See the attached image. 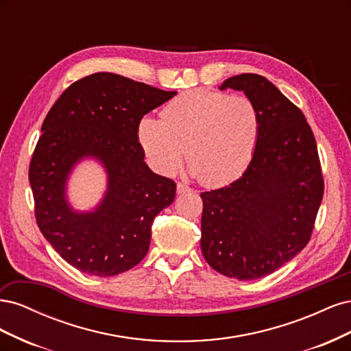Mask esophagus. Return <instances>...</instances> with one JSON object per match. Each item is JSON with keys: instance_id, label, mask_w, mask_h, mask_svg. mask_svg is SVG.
Listing matches in <instances>:
<instances>
[{"instance_id": "1", "label": "esophagus", "mask_w": 351, "mask_h": 351, "mask_svg": "<svg viewBox=\"0 0 351 351\" xmlns=\"http://www.w3.org/2000/svg\"><path fill=\"white\" fill-rule=\"evenodd\" d=\"M187 192H192V189H190V187L186 186V184H183V183H178V184H177V193H178V195H184V193H187Z\"/></svg>"}]
</instances>
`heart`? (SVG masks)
I'll use <instances>...</instances> for the list:
<instances>
[{
  "instance_id": "obj_1",
  "label": "heart",
  "mask_w": 351,
  "mask_h": 351,
  "mask_svg": "<svg viewBox=\"0 0 351 351\" xmlns=\"http://www.w3.org/2000/svg\"><path fill=\"white\" fill-rule=\"evenodd\" d=\"M259 133L252 99L205 89L183 92L162 108L161 120L146 117L137 127V139L155 171L174 174L186 147L192 173L209 187L227 186L246 171Z\"/></svg>"
}]
</instances>
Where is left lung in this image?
<instances>
[{"label":"left lung","mask_w":351,"mask_h":351,"mask_svg":"<svg viewBox=\"0 0 351 351\" xmlns=\"http://www.w3.org/2000/svg\"><path fill=\"white\" fill-rule=\"evenodd\" d=\"M227 88L256 105L261 133L243 176L200 195V249L219 274L250 281L277 271L309 243L324 178L311 125L275 84L244 73L219 86Z\"/></svg>","instance_id":"8db88e82"}]
</instances>
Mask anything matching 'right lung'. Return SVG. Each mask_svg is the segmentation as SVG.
I'll return each instance as SVG.
<instances>
[{"instance_id":"obj_1","label":"right lung","mask_w":351,"mask_h":351,"mask_svg":"<svg viewBox=\"0 0 351 351\" xmlns=\"http://www.w3.org/2000/svg\"><path fill=\"white\" fill-rule=\"evenodd\" d=\"M176 93L93 73L70 84L44 120L29 167L35 217L51 246L80 272L112 277L149 250L154 218L174 202L176 183L146 165L137 127ZM86 157L104 167L108 190L93 211L79 213L66 200V182Z\"/></svg>"}]
</instances>
